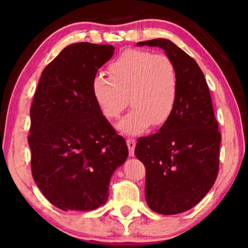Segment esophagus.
Wrapping results in <instances>:
<instances>
[{
    "label": "esophagus",
    "instance_id": "obj_1",
    "mask_svg": "<svg viewBox=\"0 0 248 248\" xmlns=\"http://www.w3.org/2000/svg\"><path fill=\"white\" fill-rule=\"evenodd\" d=\"M127 144H128V149H129V155L130 156H133L134 148H136V140L132 139V138H129V139H127Z\"/></svg>",
    "mask_w": 248,
    "mask_h": 248
}]
</instances>
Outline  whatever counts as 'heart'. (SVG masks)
<instances>
[{
  "label": "heart",
  "mask_w": 248,
  "mask_h": 248,
  "mask_svg": "<svg viewBox=\"0 0 248 248\" xmlns=\"http://www.w3.org/2000/svg\"><path fill=\"white\" fill-rule=\"evenodd\" d=\"M108 72L109 77L95 75L92 91L108 119L118 118L128 103L131 105L117 124L121 133L136 136L151 124L159 127L170 119L178 97V75L169 57L148 50H125L109 64Z\"/></svg>",
  "instance_id": "1"
}]
</instances>
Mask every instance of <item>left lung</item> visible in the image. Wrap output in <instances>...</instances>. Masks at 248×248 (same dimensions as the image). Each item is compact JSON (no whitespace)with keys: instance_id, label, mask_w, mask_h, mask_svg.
I'll list each match as a JSON object with an SVG mask.
<instances>
[{"instance_id":"left-lung-1","label":"left lung","mask_w":248,"mask_h":248,"mask_svg":"<svg viewBox=\"0 0 248 248\" xmlns=\"http://www.w3.org/2000/svg\"><path fill=\"white\" fill-rule=\"evenodd\" d=\"M158 47L174 62L178 97L156 133L138 139L136 156L145 166V199L159 215L187 211L208 194L219 171L221 134L202 71L169 39L137 44Z\"/></svg>"}]
</instances>
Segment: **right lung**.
Listing matches in <instances>:
<instances>
[{"label": "right lung", "mask_w": 248, "mask_h": 248, "mask_svg": "<svg viewBox=\"0 0 248 248\" xmlns=\"http://www.w3.org/2000/svg\"><path fill=\"white\" fill-rule=\"evenodd\" d=\"M110 45L65 47L41 73L31 107V174L57 208L92 211L108 199L110 178L128 157L124 139L100 111L92 91Z\"/></svg>", "instance_id": "obj_1"}]
</instances>
